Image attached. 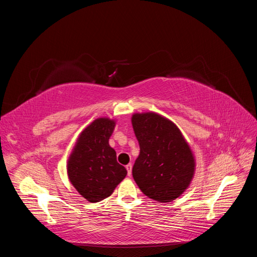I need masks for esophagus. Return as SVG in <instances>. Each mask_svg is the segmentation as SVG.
I'll use <instances>...</instances> for the list:
<instances>
[{
    "label": "esophagus",
    "mask_w": 257,
    "mask_h": 257,
    "mask_svg": "<svg viewBox=\"0 0 257 257\" xmlns=\"http://www.w3.org/2000/svg\"><path fill=\"white\" fill-rule=\"evenodd\" d=\"M125 167H126V169H127V175L131 176V175H132V167H133V165H132L131 163H130V164H127Z\"/></svg>",
    "instance_id": "esophagus-1"
}]
</instances>
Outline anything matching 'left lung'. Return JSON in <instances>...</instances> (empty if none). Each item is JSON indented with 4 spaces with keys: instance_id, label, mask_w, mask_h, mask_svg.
<instances>
[{
    "instance_id": "1",
    "label": "left lung",
    "mask_w": 257,
    "mask_h": 257,
    "mask_svg": "<svg viewBox=\"0 0 257 257\" xmlns=\"http://www.w3.org/2000/svg\"><path fill=\"white\" fill-rule=\"evenodd\" d=\"M132 124L141 148L133 178L146 196L169 203L188 189L195 160L175 123L155 112L134 113Z\"/></svg>"
}]
</instances>
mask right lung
<instances>
[{
	"instance_id": "right-lung-1",
	"label": "right lung",
	"mask_w": 257,
	"mask_h": 257,
	"mask_svg": "<svg viewBox=\"0 0 257 257\" xmlns=\"http://www.w3.org/2000/svg\"><path fill=\"white\" fill-rule=\"evenodd\" d=\"M115 121L98 118L78 137L67 162V175L74 188L90 203L110 196L127 172L116 162L109 138Z\"/></svg>"
}]
</instances>
